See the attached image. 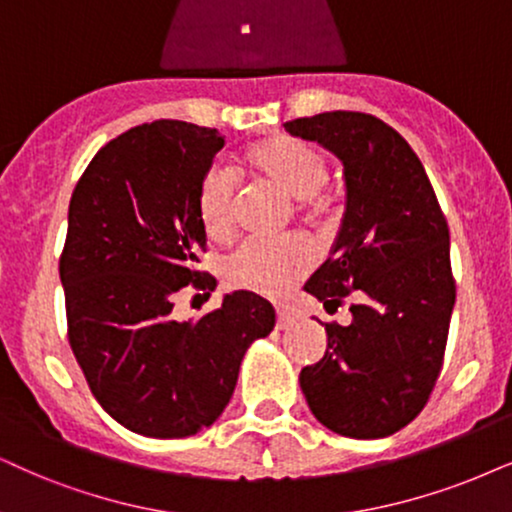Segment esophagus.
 Segmentation results:
<instances>
[{
	"instance_id": "esophagus-1",
	"label": "esophagus",
	"mask_w": 512,
	"mask_h": 512,
	"mask_svg": "<svg viewBox=\"0 0 512 512\" xmlns=\"http://www.w3.org/2000/svg\"><path fill=\"white\" fill-rule=\"evenodd\" d=\"M295 323V312L290 307H276V326L281 328H290Z\"/></svg>"
}]
</instances>
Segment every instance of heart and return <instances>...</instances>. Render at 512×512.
<instances>
[{
    "label": "heart",
    "instance_id": "b5f03b06",
    "mask_svg": "<svg viewBox=\"0 0 512 512\" xmlns=\"http://www.w3.org/2000/svg\"><path fill=\"white\" fill-rule=\"evenodd\" d=\"M243 167L267 179L283 196L314 208L316 193L328 184L331 170L326 158L312 146L290 137H271L243 155ZM236 181L234 174L212 167L198 186V219L212 241H224L234 229ZM312 267V252L302 241H245L224 262L229 286L250 293L278 297Z\"/></svg>",
    "mask_w": 512,
    "mask_h": 512
}]
</instances>
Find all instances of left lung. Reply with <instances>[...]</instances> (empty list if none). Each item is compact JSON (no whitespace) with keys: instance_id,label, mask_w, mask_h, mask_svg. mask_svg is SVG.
Returning a JSON list of instances; mask_svg holds the SVG:
<instances>
[{"instance_id":"left-lung-1","label":"left lung","mask_w":512,"mask_h":512,"mask_svg":"<svg viewBox=\"0 0 512 512\" xmlns=\"http://www.w3.org/2000/svg\"><path fill=\"white\" fill-rule=\"evenodd\" d=\"M286 129L331 151L345 179L338 236L304 290L323 307L361 297L349 326L326 323V354L302 368V394L342 437L394 435L423 411L442 368L456 302L449 226L423 163L383 120L328 111Z\"/></svg>"}]
</instances>
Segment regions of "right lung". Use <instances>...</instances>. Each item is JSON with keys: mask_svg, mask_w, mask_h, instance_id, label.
<instances>
[{"mask_svg": "<svg viewBox=\"0 0 512 512\" xmlns=\"http://www.w3.org/2000/svg\"><path fill=\"white\" fill-rule=\"evenodd\" d=\"M222 146L217 129L191 122L132 127L94 155L70 198L58 267L70 347L101 409L144 437L210 428L248 347L274 331V307L248 290L200 319L172 316L189 283L208 297L217 288L196 271L208 243L196 200Z\"/></svg>", "mask_w": 512, "mask_h": 512, "instance_id": "add662e5", "label": "right lung"}]
</instances>
